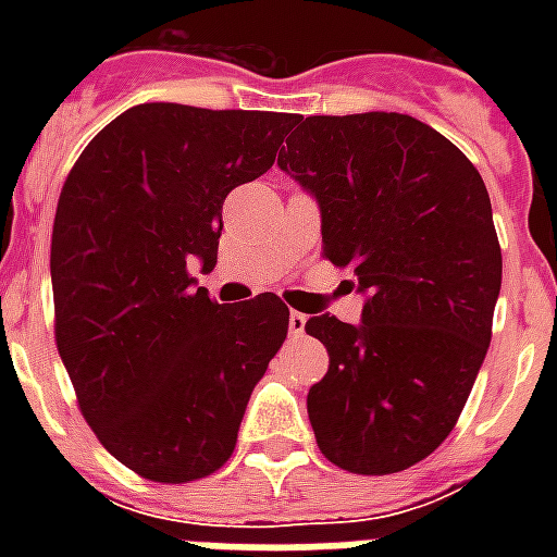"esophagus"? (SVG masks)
<instances>
[{
    "label": "esophagus",
    "mask_w": 557,
    "mask_h": 557,
    "mask_svg": "<svg viewBox=\"0 0 557 557\" xmlns=\"http://www.w3.org/2000/svg\"><path fill=\"white\" fill-rule=\"evenodd\" d=\"M304 325H307V315L295 313V310H292V313H289V334H292V337H301Z\"/></svg>",
    "instance_id": "esophagus-1"
}]
</instances>
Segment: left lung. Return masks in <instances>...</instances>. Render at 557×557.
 I'll list each match as a JSON object with an SVG mask.
<instances>
[{
    "label": "left lung",
    "instance_id": "obj_1",
    "mask_svg": "<svg viewBox=\"0 0 557 557\" xmlns=\"http://www.w3.org/2000/svg\"><path fill=\"white\" fill-rule=\"evenodd\" d=\"M280 148L322 211V253L367 295L361 325L307 334L327 373L307 394L319 450L351 474L406 471L450 435L492 339L502 247L486 184L447 137L403 113L298 115Z\"/></svg>",
    "mask_w": 557,
    "mask_h": 557
}]
</instances>
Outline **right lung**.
I'll list each match as a JSON object with an SVG mask.
<instances>
[{
    "label": "right lung",
    "instance_id": "obj_1",
    "mask_svg": "<svg viewBox=\"0 0 557 557\" xmlns=\"http://www.w3.org/2000/svg\"><path fill=\"white\" fill-rule=\"evenodd\" d=\"M292 122L139 103L67 172L50 244L55 346L91 432L139 478L214 474L286 339L274 292L223 307L190 268H214L226 194L271 170Z\"/></svg>",
    "mask_w": 557,
    "mask_h": 557
}]
</instances>
